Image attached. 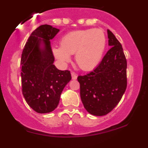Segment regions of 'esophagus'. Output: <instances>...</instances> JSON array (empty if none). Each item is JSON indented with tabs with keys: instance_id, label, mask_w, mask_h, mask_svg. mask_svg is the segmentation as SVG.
Masks as SVG:
<instances>
[{
	"instance_id": "esophagus-1",
	"label": "esophagus",
	"mask_w": 148,
	"mask_h": 148,
	"mask_svg": "<svg viewBox=\"0 0 148 148\" xmlns=\"http://www.w3.org/2000/svg\"><path fill=\"white\" fill-rule=\"evenodd\" d=\"M71 75H72V79H73V80H75V79H77V75L75 74V73H74V72H72Z\"/></svg>"
}]
</instances>
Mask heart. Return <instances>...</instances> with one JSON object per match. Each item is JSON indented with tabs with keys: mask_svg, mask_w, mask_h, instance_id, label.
<instances>
[{
	"mask_svg": "<svg viewBox=\"0 0 148 148\" xmlns=\"http://www.w3.org/2000/svg\"><path fill=\"white\" fill-rule=\"evenodd\" d=\"M106 36L101 29H88L69 32L61 39V47H54L53 53L62 63L70 61L75 54V61L83 70H90L101 61L106 47Z\"/></svg>",
	"mask_w": 148,
	"mask_h": 148,
	"instance_id": "obj_1",
	"label": "heart"
}]
</instances>
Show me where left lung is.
<instances>
[{
	"label": "left lung",
	"instance_id": "8db88e82",
	"mask_svg": "<svg viewBox=\"0 0 148 148\" xmlns=\"http://www.w3.org/2000/svg\"><path fill=\"white\" fill-rule=\"evenodd\" d=\"M111 47L101 63L87 75H78L84 107L94 116L107 115L122 98L127 88V60L121 44L108 29Z\"/></svg>",
	"mask_w": 148,
	"mask_h": 148
}]
</instances>
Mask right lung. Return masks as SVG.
<instances>
[{"label":"right lung","mask_w":148,"mask_h":148,"mask_svg":"<svg viewBox=\"0 0 148 148\" xmlns=\"http://www.w3.org/2000/svg\"><path fill=\"white\" fill-rule=\"evenodd\" d=\"M59 32L58 29L44 24L31 33L21 59L22 93L26 101L38 113L54 110L58 103L63 89L71 80L69 70H58L49 40ZM45 44L43 49L40 44Z\"/></svg>","instance_id":"1"}]
</instances>
